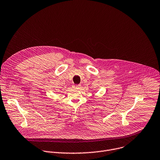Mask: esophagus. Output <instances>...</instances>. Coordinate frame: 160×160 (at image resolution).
Returning a JSON list of instances; mask_svg holds the SVG:
<instances>
[{"label": "esophagus", "mask_w": 160, "mask_h": 160, "mask_svg": "<svg viewBox=\"0 0 160 160\" xmlns=\"http://www.w3.org/2000/svg\"><path fill=\"white\" fill-rule=\"evenodd\" d=\"M80 86H81V85H80V84H76V85H75V86H74V87H75L76 88H80Z\"/></svg>", "instance_id": "obj_1"}]
</instances>
